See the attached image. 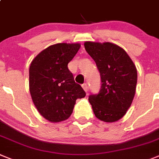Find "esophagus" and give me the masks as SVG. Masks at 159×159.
<instances>
[{
	"instance_id": "34e87169",
	"label": "esophagus",
	"mask_w": 159,
	"mask_h": 159,
	"mask_svg": "<svg viewBox=\"0 0 159 159\" xmlns=\"http://www.w3.org/2000/svg\"><path fill=\"white\" fill-rule=\"evenodd\" d=\"M82 88H83V90H85V91H86V92L88 91V86H87V84H86V83L82 84Z\"/></svg>"
}]
</instances>
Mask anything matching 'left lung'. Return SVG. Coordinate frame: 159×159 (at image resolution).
I'll return each instance as SVG.
<instances>
[{
	"label": "left lung",
	"mask_w": 159,
	"mask_h": 159,
	"mask_svg": "<svg viewBox=\"0 0 159 159\" xmlns=\"http://www.w3.org/2000/svg\"><path fill=\"white\" fill-rule=\"evenodd\" d=\"M84 46L95 61L102 82L99 93L89 96V102L100 120L116 122L132 104L137 86V68L127 52L112 43L87 41Z\"/></svg>",
	"instance_id": "1"
}]
</instances>
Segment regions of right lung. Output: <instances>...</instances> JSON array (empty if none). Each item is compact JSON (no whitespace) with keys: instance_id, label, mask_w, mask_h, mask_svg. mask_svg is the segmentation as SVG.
Masks as SVG:
<instances>
[{"instance_id":"1","label":"right lung","mask_w":159,"mask_h":159,"mask_svg":"<svg viewBox=\"0 0 159 159\" xmlns=\"http://www.w3.org/2000/svg\"><path fill=\"white\" fill-rule=\"evenodd\" d=\"M80 47L77 43L51 45L31 61L29 88L32 101L41 116L50 122L67 120L76 100L86 96L68 69Z\"/></svg>"}]
</instances>
